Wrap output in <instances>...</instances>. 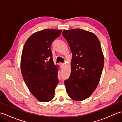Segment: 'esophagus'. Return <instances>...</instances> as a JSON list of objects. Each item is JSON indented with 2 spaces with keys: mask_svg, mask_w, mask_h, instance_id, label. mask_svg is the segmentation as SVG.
<instances>
[{
  "mask_svg": "<svg viewBox=\"0 0 122 122\" xmlns=\"http://www.w3.org/2000/svg\"><path fill=\"white\" fill-rule=\"evenodd\" d=\"M64 63H60V66H61V68H62V67L64 66Z\"/></svg>",
  "mask_w": 122,
  "mask_h": 122,
  "instance_id": "1",
  "label": "esophagus"
}]
</instances>
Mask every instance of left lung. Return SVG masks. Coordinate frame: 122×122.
<instances>
[{"label":"left lung","mask_w":122,"mask_h":122,"mask_svg":"<svg viewBox=\"0 0 122 122\" xmlns=\"http://www.w3.org/2000/svg\"><path fill=\"white\" fill-rule=\"evenodd\" d=\"M72 54L71 71L64 81L72 100L81 101L90 97L99 83L104 66L100 41L94 33L81 29L62 32Z\"/></svg>","instance_id":"8db88e82"}]
</instances>
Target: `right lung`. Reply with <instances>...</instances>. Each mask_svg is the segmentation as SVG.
<instances>
[{
  "instance_id": "obj_1",
  "label": "right lung",
  "mask_w": 122,
  "mask_h": 122,
  "mask_svg": "<svg viewBox=\"0 0 122 122\" xmlns=\"http://www.w3.org/2000/svg\"><path fill=\"white\" fill-rule=\"evenodd\" d=\"M61 31L46 29L36 32L23 48L20 64L22 77L30 92L42 102L53 99L59 83L58 68L54 64L50 47Z\"/></svg>"
}]
</instances>
